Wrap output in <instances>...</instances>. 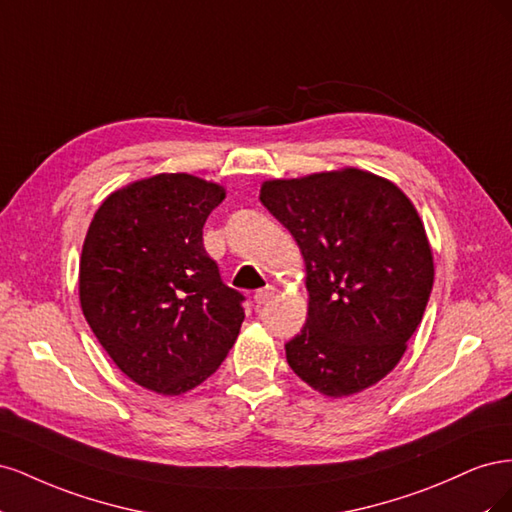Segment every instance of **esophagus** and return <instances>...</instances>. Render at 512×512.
<instances>
[{"label": "esophagus", "instance_id": "1", "mask_svg": "<svg viewBox=\"0 0 512 512\" xmlns=\"http://www.w3.org/2000/svg\"><path fill=\"white\" fill-rule=\"evenodd\" d=\"M273 297H275V288H273V286H265V288H260V290L254 294V303L260 307V305L269 303Z\"/></svg>", "mask_w": 512, "mask_h": 512}]
</instances>
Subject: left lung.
Instances as JSON below:
<instances>
[{"label":"left lung","mask_w":512,"mask_h":512,"mask_svg":"<svg viewBox=\"0 0 512 512\" xmlns=\"http://www.w3.org/2000/svg\"><path fill=\"white\" fill-rule=\"evenodd\" d=\"M260 203L305 260L307 322L286 344L288 365L329 397L376 384L404 356L433 286L431 247L410 198L344 168L265 181Z\"/></svg>","instance_id":"1"}]
</instances>
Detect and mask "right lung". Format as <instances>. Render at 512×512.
<instances>
[{
    "label": "right lung",
    "mask_w": 512,
    "mask_h": 512,
    "mask_svg": "<svg viewBox=\"0 0 512 512\" xmlns=\"http://www.w3.org/2000/svg\"><path fill=\"white\" fill-rule=\"evenodd\" d=\"M222 185L185 173L134 181L108 196L81 254L83 314L136 384L181 395L222 365L245 297L222 282L203 245Z\"/></svg>",
    "instance_id": "obj_1"
}]
</instances>
